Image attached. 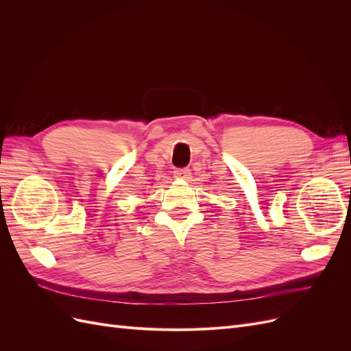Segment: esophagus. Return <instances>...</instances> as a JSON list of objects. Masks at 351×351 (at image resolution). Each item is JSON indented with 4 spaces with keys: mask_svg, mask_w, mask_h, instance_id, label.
I'll return each mask as SVG.
<instances>
[{
    "mask_svg": "<svg viewBox=\"0 0 351 351\" xmlns=\"http://www.w3.org/2000/svg\"><path fill=\"white\" fill-rule=\"evenodd\" d=\"M190 169L189 168H177L174 171V177L178 178V180H187L190 178Z\"/></svg>",
    "mask_w": 351,
    "mask_h": 351,
    "instance_id": "obj_1",
    "label": "esophagus"
}]
</instances>
